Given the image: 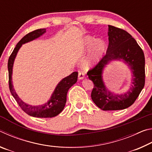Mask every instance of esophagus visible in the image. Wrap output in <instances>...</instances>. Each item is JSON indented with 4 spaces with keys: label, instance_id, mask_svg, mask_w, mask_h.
Masks as SVG:
<instances>
[{
    "label": "esophagus",
    "instance_id": "obj_1",
    "mask_svg": "<svg viewBox=\"0 0 152 152\" xmlns=\"http://www.w3.org/2000/svg\"><path fill=\"white\" fill-rule=\"evenodd\" d=\"M84 78V71H79L78 72V78L79 79H83Z\"/></svg>",
    "mask_w": 152,
    "mask_h": 152
}]
</instances>
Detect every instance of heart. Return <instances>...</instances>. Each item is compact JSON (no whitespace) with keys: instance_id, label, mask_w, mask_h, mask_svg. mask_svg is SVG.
I'll return each instance as SVG.
<instances>
[{"instance_id":"b5f03b06","label":"heart","mask_w":152,"mask_h":152,"mask_svg":"<svg viewBox=\"0 0 152 152\" xmlns=\"http://www.w3.org/2000/svg\"><path fill=\"white\" fill-rule=\"evenodd\" d=\"M92 46L87 60L84 62V67L88 68L94 64H96L104 53L106 50V43L102 39H98L92 37H86L82 40L80 46V51L82 52L88 51Z\"/></svg>"}]
</instances>
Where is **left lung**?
Segmentation results:
<instances>
[{
	"instance_id": "8db88e82",
	"label": "left lung",
	"mask_w": 152,
	"mask_h": 152,
	"mask_svg": "<svg viewBox=\"0 0 152 152\" xmlns=\"http://www.w3.org/2000/svg\"><path fill=\"white\" fill-rule=\"evenodd\" d=\"M109 45L106 54L87 75L93 82L91 98L96 106L104 110L125 109L132 106L145 85V57L142 49L129 33L120 28L109 25ZM123 58L133 72V85L124 95H113L106 88L102 79L104 67L113 59Z\"/></svg>"
}]
</instances>
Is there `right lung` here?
<instances>
[{"label":"right lung","instance_id":"right-lung-1","mask_svg":"<svg viewBox=\"0 0 152 152\" xmlns=\"http://www.w3.org/2000/svg\"><path fill=\"white\" fill-rule=\"evenodd\" d=\"M45 32V29H40L33 31L27 33L20 39L17 43L16 47L14 48L12 53L10 56L8 61V70H9V86L10 92L12 96L16 100L18 104L21 108V109L27 115L34 117L39 118H51L58 115L62 111L66 102V96L69 88L76 83L78 80V72H74L70 76L64 78L56 86L54 92L47 103L40 106H31L23 102L16 94L12 84V66L15 58L21 47L22 44L29 42L36 38L39 37Z\"/></svg>","mask_w":152,"mask_h":152}]
</instances>
